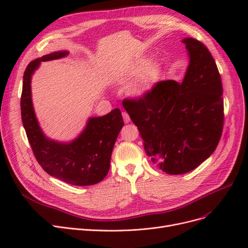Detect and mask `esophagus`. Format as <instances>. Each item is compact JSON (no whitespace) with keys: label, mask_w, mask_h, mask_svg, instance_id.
Instances as JSON below:
<instances>
[{"label":"esophagus","mask_w":248,"mask_h":248,"mask_svg":"<svg viewBox=\"0 0 248 248\" xmlns=\"http://www.w3.org/2000/svg\"><path fill=\"white\" fill-rule=\"evenodd\" d=\"M122 116H123V120H124L125 123H129L130 122V117H129L128 114H127L126 111L122 112Z\"/></svg>","instance_id":"obj_1"}]
</instances>
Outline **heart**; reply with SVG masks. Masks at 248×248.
<instances>
[{
	"label": "heart",
	"instance_id": "obj_1",
	"mask_svg": "<svg viewBox=\"0 0 248 248\" xmlns=\"http://www.w3.org/2000/svg\"><path fill=\"white\" fill-rule=\"evenodd\" d=\"M163 66L159 61L150 63V59L145 57L132 62L118 76V82L126 85L134 79L129 91L132 96L141 98L152 92L162 77Z\"/></svg>",
	"mask_w": 248,
	"mask_h": 248
}]
</instances>
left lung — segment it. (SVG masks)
Returning a JSON list of instances; mask_svg holds the SVG:
<instances>
[{"label": "left lung", "instance_id": "left-lung-1", "mask_svg": "<svg viewBox=\"0 0 248 248\" xmlns=\"http://www.w3.org/2000/svg\"><path fill=\"white\" fill-rule=\"evenodd\" d=\"M181 41L189 58L182 82L163 80L141 98L123 101L147 155L170 175L185 174L205 161L223 127L221 78L211 52L193 38Z\"/></svg>", "mask_w": 248, "mask_h": 248}]
</instances>
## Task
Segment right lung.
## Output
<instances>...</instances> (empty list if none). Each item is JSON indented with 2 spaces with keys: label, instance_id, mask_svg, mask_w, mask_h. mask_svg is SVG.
<instances>
[{
  "label": "right lung",
  "instance_id": "obj_1",
  "mask_svg": "<svg viewBox=\"0 0 248 248\" xmlns=\"http://www.w3.org/2000/svg\"><path fill=\"white\" fill-rule=\"evenodd\" d=\"M68 55V50H59L28 65L22 81L21 120L36 159L47 174L71 185L89 186L99 183L108 175L112 149L124 122L121 110L115 108L106 116L90 117L84 130L70 141H60L46 136L33 107L32 77L41 62Z\"/></svg>",
  "mask_w": 248,
  "mask_h": 248
}]
</instances>
